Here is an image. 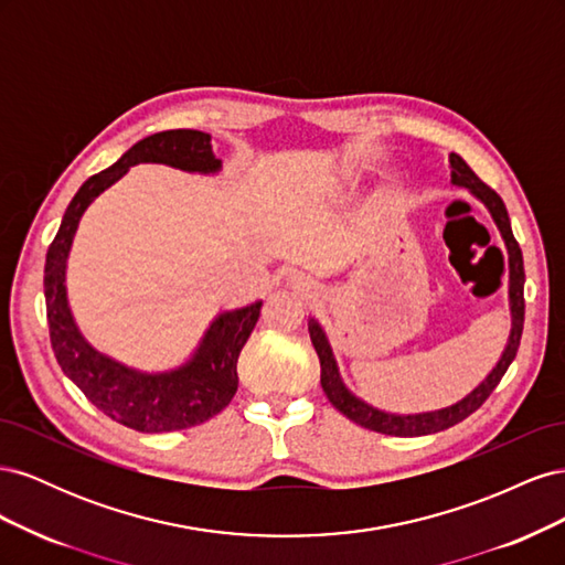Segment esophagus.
Returning a JSON list of instances; mask_svg holds the SVG:
<instances>
[{"label": "esophagus", "instance_id": "esophagus-1", "mask_svg": "<svg viewBox=\"0 0 565 565\" xmlns=\"http://www.w3.org/2000/svg\"><path fill=\"white\" fill-rule=\"evenodd\" d=\"M289 285L299 289V292H311V289H313V282L309 278H303V276H292V278H289Z\"/></svg>", "mask_w": 565, "mask_h": 565}]
</instances>
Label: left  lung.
<instances>
[{
    "instance_id": "left-lung-1",
    "label": "left lung",
    "mask_w": 565,
    "mask_h": 565,
    "mask_svg": "<svg viewBox=\"0 0 565 565\" xmlns=\"http://www.w3.org/2000/svg\"><path fill=\"white\" fill-rule=\"evenodd\" d=\"M452 162V183L457 185H465L469 191L481 198L488 210L492 214V218L498 221V226L504 235L509 254H511V273H509V280H511V316H514V328H511V337H509V344L500 358L498 367H494L488 380L473 388L467 398H461L459 403L446 407V409H436V413H424V415H386L380 413V409H374L365 403L358 401L355 396L347 391V386L341 384L339 380V372L334 365V358H332V349L328 344V339H324V332L320 330V324L316 320L309 322V332H311V341H313V349L318 353V361H320V384L324 396L328 401L339 409L341 415H347L351 422L365 426L370 431H377V434H386V436H426V434H436L443 429H450V426L459 424L461 419H467L469 415H473L478 407H481L490 393L494 391L504 377V372L509 370L511 361L516 358L519 344H521V334H523V320H525V299H523V285H525V270H523V254L521 247L516 243L514 233H511V224H509V214L502 198L492 191L488 183H483L481 179L476 177L473 169L461 160L459 156H450Z\"/></svg>"
}]
</instances>
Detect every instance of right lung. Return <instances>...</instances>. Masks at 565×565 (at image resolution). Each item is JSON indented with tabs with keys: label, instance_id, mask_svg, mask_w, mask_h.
<instances>
[{
	"label": "right lung",
	"instance_id": "right-lung-1",
	"mask_svg": "<svg viewBox=\"0 0 565 565\" xmlns=\"http://www.w3.org/2000/svg\"><path fill=\"white\" fill-rule=\"evenodd\" d=\"M162 162L185 172H216L210 136L195 129H169L146 136L100 174L82 183L67 204L61 228L49 245L44 266V299L51 349L61 370L100 413L141 434L179 431L212 419L237 391V358L262 316V301L224 313L210 328L195 358L167 374H141L96 353L77 332L65 297V259L75 228L89 202L127 174L131 164Z\"/></svg>",
	"mask_w": 565,
	"mask_h": 565
}]
</instances>
